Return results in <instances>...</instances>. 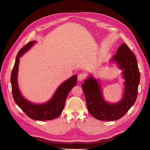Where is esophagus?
<instances>
[{"label":"esophagus","mask_w":150,"mask_h":150,"mask_svg":"<svg viewBox=\"0 0 150 150\" xmlns=\"http://www.w3.org/2000/svg\"><path fill=\"white\" fill-rule=\"evenodd\" d=\"M86 77V74L85 73H80L78 75V79L80 81H83Z\"/></svg>","instance_id":"34e87169"}]
</instances>
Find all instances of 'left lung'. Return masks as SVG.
Listing matches in <instances>:
<instances>
[{
	"mask_svg": "<svg viewBox=\"0 0 150 150\" xmlns=\"http://www.w3.org/2000/svg\"><path fill=\"white\" fill-rule=\"evenodd\" d=\"M112 60L123 69L125 88L123 99L115 104H109L101 95L100 85L91 76L82 84L86 104L90 114L96 119L103 121H114L122 118L134 104L137 97L140 72L137 59L126 44H122Z\"/></svg>",
	"mask_w": 150,
	"mask_h": 150,
	"instance_id": "left-lung-1",
	"label": "left lung"
}]
</instances>
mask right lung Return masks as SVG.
I'll return each mask as SVG.
<instances>
[{
	"label": "right lung",
	"mask_w": 150,
	"mask_h": 150,
	"mask_svg": "<svg viewBox=\"0 0 150 150\" xmlns=\"http://www.w3.org/2000/svg\"><path fill=\"white\" fill-rule=\"evenodd\" d=\"M30 41L18 52L11 74V83L13 97L15 103L30 119L36 120H50L56 119L62 112L68 93L76 85V75H74L62 83L54 93L52 98L47 103L35 105L22 97L18 89L17 76L19 58L35 44Z\"/></svg>",
	"instance_id": "obj_1"
}]
</instances>
